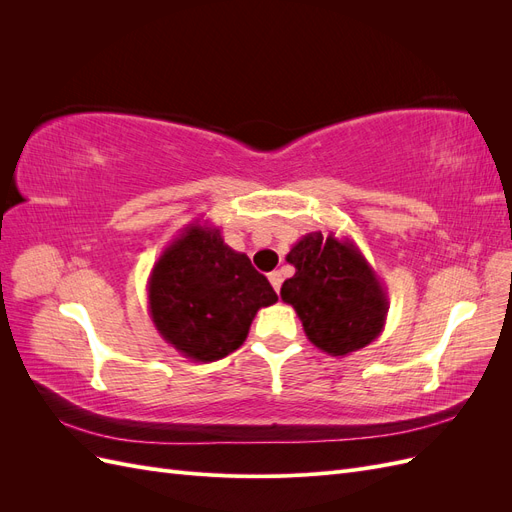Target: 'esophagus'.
Here are the masks:
<instances>
[{
    "instance_id": "esophagus-1",
    "label": "esophagus",
    "mask_w": 512,
    "mask_h": 512,
    "mask_svg": "<svg viewBox=\"0 0 512 512\" xmlns=\"http://www.w3.org/2000/svg\"><path fill=\"white\" fill-rule=\"evenodd\" d=\"M269 282H271V286L275 288V292H280L282 282H284V277H282V273H280V271H271V273H269Z\"/></svg>"
}]
</instances>
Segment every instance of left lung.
Returning a JSON list of instances; mask_svg holds the SVG:
<instances>
[{
	"mask_svg": "<svg viewBox=\"0 0 512 512\" xmlns=\"http://www.w3.org/2000/svg\"><path fill=\"white\" fill-rule=\"evenodd\" d=\"M286 260L294 275L282 284L309 342L331 356L365 348L384 331L389 294L352 239L307 232Z\"/></svg>",
	"mask_w": 512,
	"mask_h": 512,
	"instance_id": "1",
	"label": "left lung"
}]
</instances>
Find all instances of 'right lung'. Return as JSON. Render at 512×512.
<instances>
[{
	"instance_id": "right-lung-1",
	"label": "right lung",
	"mask_w": 512,
	"mask_h": 512,
	"mask_svg": "<svg viewBox=\"0 0 512 512\" xmlns=\"http://www.w3.org/2000/svg\"><path fill=\"white\" fill-rule=\"evenodd\" d=\"M147 297L164 342L196 363L235 352L258 309L277 301L267 277L226 245L209 220L188 224L164 247L151 269Z\"/></svg>"
}]
</instances>
